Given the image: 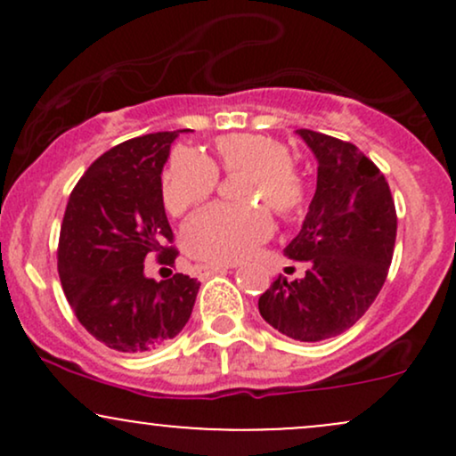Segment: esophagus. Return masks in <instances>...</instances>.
Returning a JSON list of instances; mask_svg holds the SVG:
<instances>
[{
  "mask_svg": "<svg viewBox=\"0 0 456 456\" xmlns=\"http://www.w3.org/2000/svg\"><path fill=\"white\" fill-rule=\"evenodd\" d=\"M229 268H233V265L206 264V265H199V268H197V274H201V276H212V274H216V272H227Z\"/></svg>",
  "mask_w": 456,
  "mask_h": 456,
  "instance_id": "obj_1",
  "label": "esophagus"
}]
</instances>
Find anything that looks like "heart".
Segmentation results:
<instances>
[{"label": "heart", "instance_id": "b5f03b06", "mask_svg": "<svg viewBox=\"0 0 456 456\" xmlns=\"http://www.w3.org/2000/svg\"><path fill=\"white\" fill-rule=\"evenodd\" d=\"M216 156L224 174H246L240 186L244 206H214L197 214L182 232L191 257L208 264H235L248 257L272 235V208L282 221H297L308 210L311 186L296 169L294 151L268 134L235 133L216 141ZM218 186V171L210 159L191 148H175L162 171V201L174 216L201 206ZM259 200V204H250Z\"/></svg>", "mask_w": 456, "mask_h": 456}]
</instances>
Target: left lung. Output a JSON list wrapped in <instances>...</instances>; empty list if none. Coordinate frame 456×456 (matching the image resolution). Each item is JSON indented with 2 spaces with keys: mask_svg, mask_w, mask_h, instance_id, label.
<instances>
[{
  "mask_svg": "<svg viewBox=\"0 0 456 456\" xmlns=\"http://www.w3.org/2000/svg\"><path fill=\"white\" fill-rule=\"evenodd\" d=\"M296 133L317 159V188L285 255L308 270L296 281L274 279L259 313L289 338L315 343L352 328L375 302L395 253L396 210L384 174L354 143Z\"/></svg>",
  "mask_w": 456,
  "mask_h": 456,
  "instance_id": "1",
  "label": "left lung"
}]
</instances>
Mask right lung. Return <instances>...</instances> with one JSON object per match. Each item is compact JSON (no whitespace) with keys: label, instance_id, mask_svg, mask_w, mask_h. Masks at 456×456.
Segmentation results:
<instances>
[{"label":"right lung","instance_id":"obj_1","mask_svg":"<svg viewBox=\"0 0 456 456\" xmlns=\"http://www.w3.org/2000/svg\"><path fill=\"white\" fill-rule=\"evenodd\" d=\"M177 133L128 139L94 160L72 188L57 246L66 300L94 338L124 354L151 352L191 317L199 282H156L143 261L174 264V232L162 203V167Z\"/></svg>","mask_w":456,"mask_h":456}]
</instances>
